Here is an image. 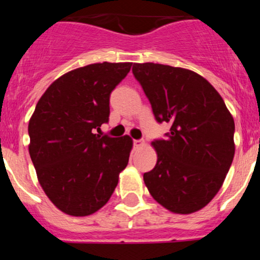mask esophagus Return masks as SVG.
<instances>
[{
	"instance_id": "34e87169",
	"label": "esophagus",
	"mask_w": 260,
	"mask_h": 260,
	"mask_svg": "<svg viewBox=\"0 0 260 260\" xmlns=\"http://www.w3.org/2000/svg\"><path fill=\"white\" fill-rule=\"evenodd\" d=\"M133 145L136 148H139V147H142L143 145V140L142 139H134L133 140Z\"/></svg>"
}]
</instances>
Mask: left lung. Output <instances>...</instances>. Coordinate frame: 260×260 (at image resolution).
I'll return each mask as SVG.
<instances>
[{
    "label": "left lung",
    "instance_id": "left-lung-1",
    "mask_svg": "<svg viewBox=\"0 0 260 260\" xmlns=\"http://www.w3.org/2000/svg\"><path fill=\"white\" fill-rule=\"evenodd\" d=\"M134 78L155 120L171 124L155 139L157 161L144 178L149 193L172 213L204 208L221 188L235 155V122L213 85L189 70L134 63Z\"/></svg>",
    "mask_w": 260,
    "mask_h": 260
}]
</instances>
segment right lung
<instances>
[{
  "label": "right lung",
  "mask_w": 260,
  "mask_h": 260,
  "mask_svg": "<svg viewBox=\"0 0 260 260\" xmlns=\"http://www.w3.org/2000/svg\"><path fill=\"white\" fill-rule=\"evenodd\" d=\"M132 63H94L56 79L35 107L29 154L49 199L72 216L106 204L126 169L132 139L100 136L109 122L110 95Z\"/></svg>",
  "instance_id": "add662e5"
}]
</instances>
